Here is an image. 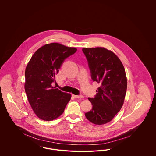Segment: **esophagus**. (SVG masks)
<instances>
[{
  "instance_id": "obj_1",
  "label": "esophagus",
  "mask_w": 156,
  "mask_h": 156,
  "mask_svg": "<svg viewBox=\"0 0 156 156\" xmlns=\"http://www.w3.org/2000/svg\"><path fill=\"white\" fill-rule=\"evenodd\" d=\"M73 97H74V98H78V99H81V98H83V97L82 96V95H73Z\"/></svg>"
}]
</instances>
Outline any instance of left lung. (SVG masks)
Segmentation results:
<instances>
[{"label":"left lung","mask_w":156,"mask_h":156,"mask_svg":"<svg viewBox=\"0 0 156 156\" xmlns=\"http://www.w3.org/2000/svg\"><path fill=\"white\" fill-rule=\"evenodd\" d=\"M82 51L93 81L100 85L95 98H88L92 109L85 115L91 123L102 125L111 121L123 105L127 84L125 69L118 56L104 47L83 48Z\"/></svg>","instance_id":"left-lung-1"}]
</instances>
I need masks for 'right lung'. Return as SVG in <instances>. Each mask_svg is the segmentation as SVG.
Masks as SVG:
<instances>
[{
  "mask_svg": "<svg viewBox=\"0 0 156 156\" xmlns=\"http://www.w3.org/2000/svg\"><path fill=\"white\" fill-rule=\"evenodd\" d=\"M77 49L57 43L47 44L34 53L25 70L24 89L37 117L45 121L57 119L64 111L71 95L53 87L64 59Z\"/></svg>",
  "mask_w": 156,
  "mask_h": 156,
  "instance_id": "obj_1",
  "label": "right lung"
}]
</instances>
